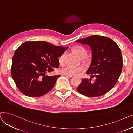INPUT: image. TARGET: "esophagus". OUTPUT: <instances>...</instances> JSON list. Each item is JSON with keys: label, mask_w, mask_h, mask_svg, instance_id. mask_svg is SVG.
Listing matches in <instances>:
<instances>
[{"label": "esophagus", "mask_w": 133, "mask_h": 133, "mask_svg": "<svg viewBox=\"0 0 133 133\" xmlns=\"http://www.w3.org/2000/svg\"><path fill=\"white\" fill-rule=\"evenodd\" d=\"M63 76H65L66 77H69V78L72 77V76H69V75H63Z\"/></svg>", "instance_id": "obj_1"}]
</instances>
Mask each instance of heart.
Instances as JSON below:
<instances>
[{
	"label": "heart",
	"mask_w": 133,
	"mask_h": 133,
	"mask_svg": "<svg viewBox=\"0 0 133 133\" xmlns=\"http://www.w3.org/2000/svg\"><path fill=\"white\" fill-rule=\"evenodd\" d=\"M72 50L76 54L82 58H84L87 54V51L85 49L81 46H75L72 48ZM64 53H63L59 57V62L61 64L63 63V61H64ZM84 70V68L82 66L75 67L67 65L62 67L60 69V72L63 75H66L69 76H77L82 72H83Z\"/></svg>",
	"instance_id": "b5f03b06"
}]
</instances>
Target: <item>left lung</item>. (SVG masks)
I'll return each mask as SVG.
<instances>
[{
  "mask_svg": "<svg viewBox=\"0 0 133 133\" xmlns=\"http://www.w3.org/2000/svg\"><path fill=\"white\" fill-rule=\"evenodd\" d=\"M89 45L92 59L87 74L90 78L82 79L77 90L88 97H98L109 91L115 86L123 66L122 54L117 44L107 37L92 35L76 41Z\"/></svg>",
  "mask_w": 133,
  "mask_h": 133,
  "instance_id": "8db88e82",
  "label": "left lung"
}]
</instances>
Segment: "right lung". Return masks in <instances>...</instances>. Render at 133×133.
Masks as SVG:
<instances>
[{"label": "right lung", "instance_id": "1", "mask_svg": "<svg viewBox=\"0 0 133 133\" xmlns=\"http://www.w3.org/2000/svg\"><path fill=\"white\" fill-rule=\"evenodd\" d=\"M68 48L44 41L23 43L14 54L11 69L18 89L29 97H39L49 92L60 75L50 76L47 74L59 66L58 58Z\"/></svg>", "mask_w": 133, "mask_h": 133}]
</instances>
